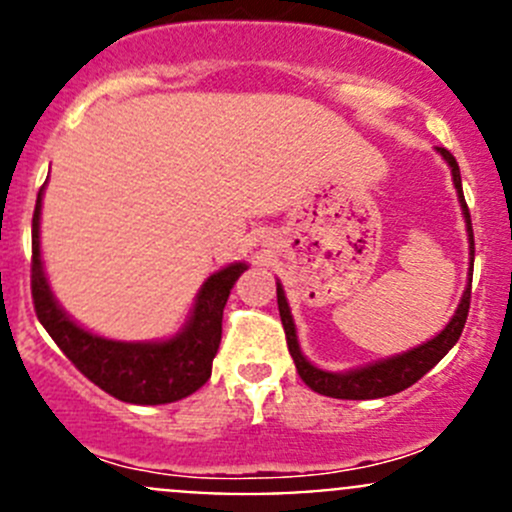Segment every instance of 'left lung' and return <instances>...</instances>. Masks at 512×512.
I'll return each instance as SVG.
<instances>
[{
    "instance_id": "left-lung-1",
    "label": "left lung",
    "mask_w": 512,
    "mask_h": 512,
    "mask_svg": "<svg viewBox=\"0 0 512 512\" xmlns=\"http://www.w3.org/2000/svg\"><path fill=\"white\" fill-rule=\"evenodd\" d=\"M441 153L443 160L448 163L453 175V185H456L458 203H461L463 220H466V232H468V245H471V270H468V285L463 289V297L458 302L456 314L451 317V322L441 329L433 339H428L426 344H418V347L409 349L404 354L389 356V359L371 361V364L356 366L349 371H327L314 366L307 356L302 354L299 347L297 327H294L292 309L285 297V287L277 282V307H280L282 327L287 334V347L292 354L294 366H297L299 376H302L304 384L312 391L324 396H332V399H352V401H364V399H384V396L399 394V391L409 389L411 384H416L426 371H431L438 361L443 359L453 349V344L461 337L463 327H466L468 309H471V282H473V257H476V247H473V227H471V213H468L466 198H463L461 188V170H458L456 158L446 151V148H436Z\"/></svg>"
}]
</instances>
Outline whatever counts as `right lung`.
Wrapping results in <instances>:
<instances>
[{
    "instance_id": "obj_1",
    "label": "right lung",
    "mask_w": 512,
    "mask_h": 512,
    "mask_svg": "<svg viewBox=\"0 0 512 512\" xmlns=\"http://www.w3.org/2000/svg\"><path fill=\"white\" fill-rule=\"evenodd\" d=\"M41 185L32 220V297L39 322L71 364L98 389L126 404H173L198 391L213 371L223 337V309L245 262H232L213 272L198 289L193 312L175 337L158 342H116L76 324L56 302L41 260Z\"/></svg>"
}]
</instances>
